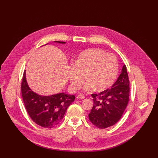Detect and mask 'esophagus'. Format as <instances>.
<instances>
[{
  "label": "esophagus",
  "instance_id": "esophagus-1",
  "mask_svg": "<svg viewBox=\"0 0 158 158\" xmlns=\"http://www.w3.org/2000/svg\"><path fill=\"white\" fill-rule=\"evenodd\" d=\"M77 98L79 99H83L85 98V96L82 94H79L77 96Z\"/></svg>",
  "mask_w": 158,
  "mask_h": 158
}]
</instances>
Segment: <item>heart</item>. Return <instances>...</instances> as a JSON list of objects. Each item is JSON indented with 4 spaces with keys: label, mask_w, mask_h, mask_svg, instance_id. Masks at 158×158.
I'll return each mask as SVG.
<instances>
[{
    "label": "heart",
    "mask_w": 158,
    "mask_h": 158,
    "mask_svg": "<svg viewBox=\"0 0 158 158\" xmlns=\"http://www.w3.org/2000/svg\"><path fill=\"white\" fill-rule=\"evenodd\" d=\"M118 71V62L114 55L103 50L93 49L82 52L70 69L69 79L73 89H77L86 79V90L94 87L103 90L114 82Z\"/></svg>",
    "instance_id": "1"
}]
</instances>
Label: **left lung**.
<instances>
[{
  "instance_id": "8db88e82",
  "label": "left lung",
  "mask_w": 158,
  "mask_h": 158,
  "mask_svg": "<svg viewBox=\"0 0 158 158\" xmlns=\"http://www.w3.org/2000/svg\"><path fill=\"white\" fill-rule=\"evenodd\" d=\"M94 104L89 118L95 126L105 129L114 125L121 118L129 98V80L126 66L116 82L101 93L92 94Z\"/></svg>"
}]
</instances>
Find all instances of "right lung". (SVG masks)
Listing matches in <instances>:
<instances>
[{"label": "right lung", "mask_w": 158, "mask_h": 158, "mask_svg": "<svg viewBox=\"0 0 158 158\" xmlns=\"http://www.w3.org/2000/svg\"><path fill=\"white\" fill-rule=\"evenodd\" d=\"M64 44L65 42L57 41ZM21 93L24 104L31 119L44 128L56 127L62 119L70 104L74 101L75 96L60 93L50 96H41L29 87L24 71L21 83Z\"/></svg>", "instance_id": "1"}]
</instances>
